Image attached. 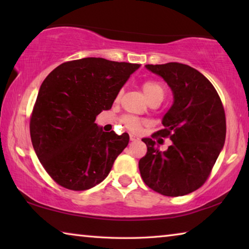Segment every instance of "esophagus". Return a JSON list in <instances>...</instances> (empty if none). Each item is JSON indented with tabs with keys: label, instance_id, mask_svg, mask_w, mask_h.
<instances>
[{
	"label": "esophagus",
	"instance_id": "34e87169",
	"mask_svg": "<svg viewBox=\"0 0 249 249\" xmlns=\"http://www.w3.org/2000/svg\"><path fill=\"white\" fill-rule=\"evenodd\" d=\"M129 140L132 142H136V141H140V138H138L137 136H135V135H133V134H130L129 135Z\"/></svg>",
	"mask_w": 249,
	"mask_h": 249
}]
</instances>
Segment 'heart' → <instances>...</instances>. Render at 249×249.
I'll return each mask as SVG.
<instances>
[{"instance_id": "b5f03b06", "label": "heart", "mask_w": 249, "mask_h": 249, "mask_svg": "<svg viewBox=\"0 0 249 249\" xmlns=\"http://www.w3.org/2000/svg\"><path fill=\"white\" fill-rule=\"evenodd\" d=\"M142 90L144 92L146 99L148 100L149 103L153 102V101H159V102H161L166 95L165 87L160 82L156 81V80H145V81H142ZM121 122L125 128H127L129 132L135 134L141 133L147 124L145 120H142L140 117L133 115L123 116L121 119Z\"/></svg>"}]
</instances>
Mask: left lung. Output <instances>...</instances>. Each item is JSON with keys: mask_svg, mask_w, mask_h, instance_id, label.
I'll return each instance as SVG.
<instances>
[{"mask_svg": "<svg viewBox=\"0 0 249 249\" xmlns=\"http://www.w3.org/2000/svg\"><path fill=\"white\" fill-rule=\"evenodd\" d=\"M174 92L175 102L163 116V128L153 138H170L171 146L159 151L151 138H142L147 153L140 167L142 179L156 192L181 196L204 184L224 146L225 111L215 88L190 66L169 62L147 65Z\"/></svg>", "mask_w": 249, "mask_h": 249, "instance_id": "left-lung-1", "label": "left lung"}]
</instances>
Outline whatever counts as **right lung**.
<instances>
[{"label":"right lung","mask_w":249,"mask_h":249,"mask_svg":"<svg viewBox=\"0 0 249 249\" xmlns=\"http://www.w3.org/2000/svg\"><path fill=\"white\" fill-rule=\"evenodd\" d=\"M138 68L129 62L83 58L64 62L46 77L29 130L41 166L57 184L83 191L107 178L129 136L102 132L94 121L112 107Z\"/></svg>","instance_id":"1"}]
</instances>
